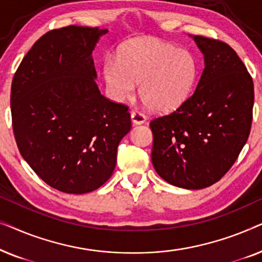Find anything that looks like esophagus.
Segmentation results:
<instances>
[{
  "label": "esophagus",
  "instance_id": "esophagus-1",
  "mask_svg": "<svg viewBox=\"0 0 262 262\" xmlns=\"http://www.w3.org/2000/svg\"><path fill=\"white\" fill-rule=\"evenodd\" d=\"M131 119H132V123H134V124L141 125L143 123H145L146 117H145L144 113H142V112H139V111L135 110V111H132V112H131Z\"/></svg>",
  "mask_w": 262,
  "mask_h": 262
}]
</instances>
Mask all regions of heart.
Wrapping results in <instances>:
<instances>
[{
  "label": "heart",
  "instance_id": "heart-1",
  "mask_svg": "<svg viewBox=\"0 0 262 262\" xmlns=\"http://www.w3.org/2000/svg\"><path fill=\"white\" fill-rule=\"evenodd\" d=\"M107 92L116 101L130 99L141 83L143 102L156 112H171L189 99L198 78V63L187 50L159 39H136L102 64Z\"/></svg>",
  "mask_w": 262,
  "mask_h": 262
}]
</instances>
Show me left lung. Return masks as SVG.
Returning <instances> with one entry per match:
<instances>
[{"label": "left lung", "mask_w": 262, "mask_h": 262, "mask_svg": "<svg viewBox=\"0 0 262 262\" xmlns=\"http://www.w3.org/2000/svg\"><path fill=\"white\" fill-rule=\"evenodd\" d=\"M193 39L205 68L184 105L150 121L151 161L168 184L200 189L220 181L245 146L252 127L254 84L227 42L202 35Z\"/></svg>", "instance_id": "1"}]
</instances>
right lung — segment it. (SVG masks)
<instances>
[{
  "instance_id": "1",
  "label": "right lung",
  "mask_w": 262,
  "mask_h": 262,
  "mask_svg": "<svg viewBox=\"0 0 262 262\" xmlns=\"http://www.w3.org/2000/svg\"><path fill=\"white\" fill-rule=\"evenodd\" d=\"M107 30L49 31L24 57L10 89L13 132L34 173L64 193L83 194L112 175L131 130L128 107L100 93L92 52Z\"/></svg>"
}]
</instances>
